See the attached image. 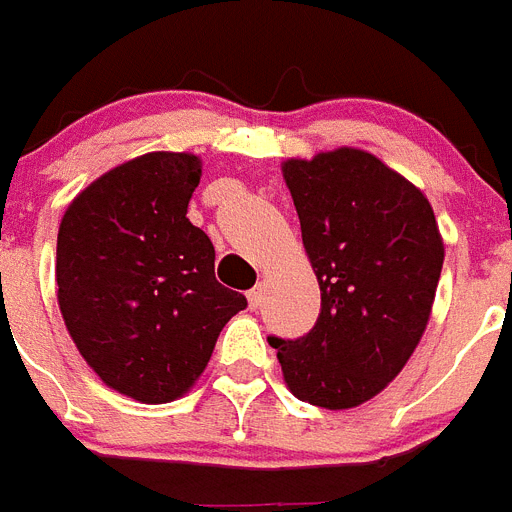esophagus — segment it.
Returning <instances> with one entry per match:
<instances>
[{"label": "esophagus", "mask_w": 512, "mask_h": 512, "mask_svg": "<svg viewBox=\"0 0 512 512\" xmlns=\"http://www.w3.org/2000/svg\"><path fill=\"white\" fill-rule=\"evenodd\" d=\"M247 299H249V307H252V310H257V307H260V302H263V286H255L252 292H247Z\"/></svg>", "instance_id": "34e87169"}]
</instances>
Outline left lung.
<instances>
[{"label": "left lung", "mask_w": 512, "mask_h": 512, "mask_svg": "<svg viewBox=\"0 0 512 512\" xmlns=\"http://www.w3.org/2000/svg\"><path fill=\"white\" fill-rule=\"evenodd\" d=\"M321 286V315L294 342L270 336L289 392L350 410L384 392L429 326L444 242L421 189L355 147L281 162Z\"/></svg>", "instance_id": "obj_1"}]
</instances>
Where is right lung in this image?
Segmentation results:
<instances>
[{
    "instance_id": "add662e5",
    "label": "right lung",
    "mask_w": 512,
    "mask_h": 512,
    "mask_svg": "<svg viewBox=\"0 0 512 512\" xmlns=\"http://www.w3.org/2000/svg\"><path fill=\"white\" fill-rule=\"evenodd\" d=\"M202 160L147 152L91 181L62 215L57 305L81 357L144 405L184 397L220 331L247 307L215 278V247L186 218Z\"/></svg>"
}]
</instances>
